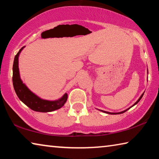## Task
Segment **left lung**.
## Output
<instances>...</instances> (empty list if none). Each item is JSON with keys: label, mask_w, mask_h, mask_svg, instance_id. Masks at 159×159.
Returning a JSON list of instances; mask_svg holds the SVG:
<instances>
[{"label": "left lung", "mask_w": 159, "mask_h": 159, "mask_svg": "<svg viewBox=\"0 0 159 159\" xmlns=\"http://www.w3.org/2000/svg\"><path fill=\"white\" fill-rule=\"evenodd\" d=\"M143 95H144V93L143 94H142V95L140 96V98H139V99H138V101H137L136 102H135V103H134V104H133V106H132V107H133L134 105H135V104H138V102H139V100H140V99H142V97H143ZM130 108H129V109H130ZM129 109H126V110H124V111H121V112H118V113H111V112H108V111H102V110H100V111H103V112H104V113H107V114H123V113H124V112H125L126 111H128V110Z\"/></svg>", "instance_id": "8db88e82"}]
</instances>
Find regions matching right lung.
Here are the masks:
<instances>
[{
    "mask_svg": "<svg viewBox=\"0 0 159 159\" xmlns=\"http://www.w3.org/2000/svg\"><path fill=\"white\" fill-rule=\"evenodd\" d=\"M25 46L22 47L15 55L14 63H13V75H12V83L14 89L17 94L19 99L25 104L26 106L35 111L39 112H50L60 109L64 106L67 100L68 95L65 93L61 98L58 100L49 101L42 99L35 95L31 91L26 87L25 83L21 81L18 66V58L19 55Z\"/></svg>",
    "mask_w": 159,
    "mask_h": 159,
    "instance_id": "right-lung-1",
    "label": "right lung"
}]
</instances>
